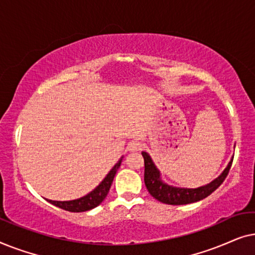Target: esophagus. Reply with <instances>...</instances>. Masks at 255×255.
<instances>
[{
    "label": "esophagus",
    "mask_w": 255,
    "mask_h": 255,
    "mask_svg": "<svg viewBox=\"0 0 255 255\" xmlns=\"http://www.w3.org/2000/svg\"><path fill=\"white\" fill-rule=\"evenodd\" d=\"M142 148V144L140 141H137V140H134V141H131L130 144L128 145V149L130 152H137V151H140V149Z\"/></svg>",
    "instance_id": "34e87169"
}]
</instances>
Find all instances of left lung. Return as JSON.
Segmentation results:
<instances>
[{
    "mask_svg": "<svg viewBox=\"0 0 255 255\" xmlns=\"http://www.w3.org/2000/svg\"><path fill=\"white\" fill-rule=\"evenodd\" d=\"M141 155L144 156L145 162V174H144V181L145 186L147 188L148 193L151 194L155 200L165 204L170 205H182V204H189L194 203V202L201 201L203 198L208 197L209 195L214 193L221 184L224 182V180L228 176L231 168L232 161L229 163L224 172L218 179L212 181L211 183L207 184L204 187L196 188V189H182V188H175L167 186V184L162 183L160 180L159 170L155 168L154 163L152 162L151 158L146 152H141Z\"/></svg>",
    "mask_w": 255,
    "mask_h": 255,
    "instance_id": "obj_1",
    "label": "left lung"
}]
</instances>
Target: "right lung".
Listing matches in <instances>:
<instances>
[{"instance_id": "add662e5", "label": "right lung", "mask_w": 255, "mask_h": 255, "mask_svg": "<svg viewBox=\"0 0 255 255\" xmlns=\"http://www.w3.org/2000/svg\"><path fill=\"white\" fill-rule=\"evenodd\" d=\"M122 160L123 158H121L118 160V162L114 166V168L110 170L109 174H108L106 179H104L99 187L96 188L95 190H93L92 193L86 195L79 200H74V201H51L47 200L51 204L55 205V207L64 209L66 211H71V212H83V211H88L90 209L96 208L97 205H100L102 203V201L107 197L108 193H109V189L111 187V183H113L114 177L116 175V172L120 168Z\"/></svg>"}]
</instances>
